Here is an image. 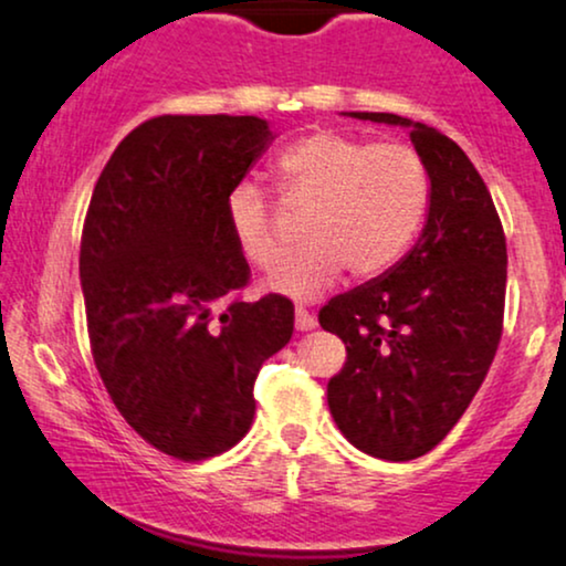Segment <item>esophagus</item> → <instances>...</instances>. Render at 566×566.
I'll list each match as a JSON object with an SVG mask.
<instances>
[{
    "label": "esophagus",
    "instance_id": "34e87169",
    "mask_svg": "<svg viewBox=\"0 0 566 566\" xmlns=\"http://www.w3.org/2000/svg\"><path fill=\"white\" fill-rule=\"evenodd\" d=\"M295 329H297V332H311V329H316V316L305 311L303 305H297V308H295Z\"/></svg>",
    "mask_w": 566,
    "mask_h": 566
}]
</instances>
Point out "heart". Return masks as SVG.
<instances>
[{"label":"heart","mask_w":566,"mask_h":566,"mask_svg":"<svg viewBox=\"0 0 566 566\" xmlns=\"http://www.w3.org/2000/svg\"><path fill=\"white\" fill-rule=\"evenodd\" d=\"M276 187L287 208L305 213V248L269 279L292 297H313L348 269L371 279L392 269L417 240L430 206V174L403 142H366L313 132L279 155ZM229 227L250 263L274 269L287 253L269 200L253 184L231 189Z\"/></svg>","instance_id":"1"}]
</instances>
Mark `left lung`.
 I'll return each instance as SVG.
<instances>
[{
    "mask_svg": "<svg viewBox=\"0 0 566 566\" xmlns=\"http://www.w3.org/2000/svg\"><path fill=\"white\" fill-rule=\"evenodd\" d=\"M430 174L421 237L382 276L332 297L318 324L348 360L326 385L339 432L358 451L411 461L453 430L493 364L506 301V237L485 181L438 128L392 113Z\"/></svg>",
    "mask_w": 566,
    "mask_h": 566,
    "instance_id": "left-lung-1",
    "label": "left lung"
}]
</instances>
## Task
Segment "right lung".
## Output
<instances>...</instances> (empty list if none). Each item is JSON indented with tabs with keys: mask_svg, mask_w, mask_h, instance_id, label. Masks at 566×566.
Wrapping results in <instances>:
<instances>
[{
	"mask_svg": "<svg viewBox=\"0 0 566 566\" xmlns=\"http://www.w3.org/2000/svg\"><path fill=\"white\" fill-rule=\"evenodd\" d=\"M271 139L255 115L149 118L88 202L78 271L94 364L120 417L174 459H210L248 434L258 371L295 329L287 297H231L250 265L227 202Z\"/></svg>",
	"mask_w": 566,
	"mask_h": 566,
	"instance_id": "add662e5",
	"label": "right lung"
}]
</instances>
